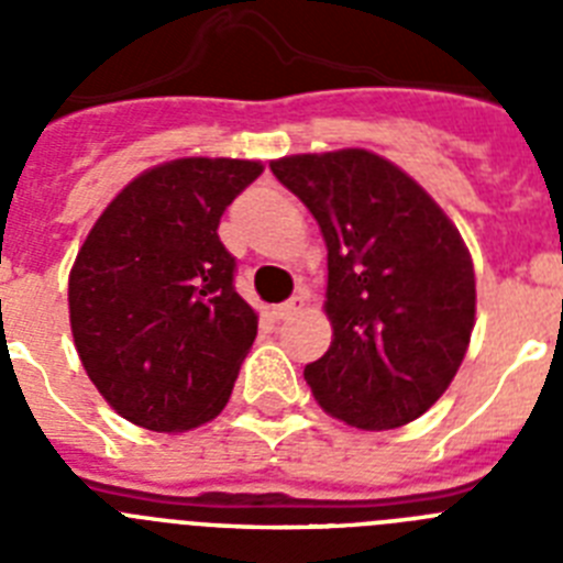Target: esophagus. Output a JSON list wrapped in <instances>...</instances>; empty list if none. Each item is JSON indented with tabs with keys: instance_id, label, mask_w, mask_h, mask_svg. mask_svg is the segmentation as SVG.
Masks as SVG:
<instances>
[{
	"instance_id": "34e87169",
	"label": "esophagus",
	"mask_w": 563,
	"mask_h": 563,
	"mask_svg": "<svg viewBox=\"0 0 563 563\" xmlns=\"http://www.w3.org/2000/svg\"><path fill=\"white\" fill-rule=\"evenodd\" d=\"M301 310H305V298H301V296H292L290 301H285V305L273 307V316H276L278 321H285V318L298 316V312H301Z\"/></svg>"
}]
</instances>
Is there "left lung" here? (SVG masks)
Segmentation results:
<instances>
[{"instance_id":"left-lung-1","label":"left lung","mask_w":563,"mask_h":563,"mask_svg":"<svg viewBox=\"0 0 563 563\" xmlns=\"http://www.w3.org/2000/svg\"><path fill=\"white\" fill-rule=\"evenodd\" d=\"M271 172L327 242L332 343L305 369L335 420L389 431L454 380L476 321L474 262L454 222L395 163L366 148L290 154Z\"/></svg>"}]
</instances>
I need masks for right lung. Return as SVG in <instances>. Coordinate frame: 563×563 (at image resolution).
<instances>
[{
  "mask_svg": "<svg viewBox=\"0 0 563 563\" xmlns=\"http://www.w3.org/2000/svg\"><path fill=\"white\" fill-rule=\"evenodd\" d=\"M265 166L180 157L146 168L84 239L69 327L89 380L123 420L191 431L225 409L258 316L233 290L220 217Z\"/></svg>",
  "mask_w": 563,
  "mask_h": 563,
  "instance_id": "obj_1",
  "label": "right lung"
}]
</instances>
